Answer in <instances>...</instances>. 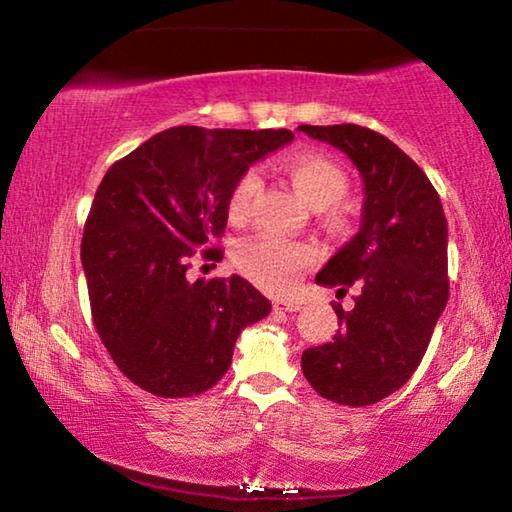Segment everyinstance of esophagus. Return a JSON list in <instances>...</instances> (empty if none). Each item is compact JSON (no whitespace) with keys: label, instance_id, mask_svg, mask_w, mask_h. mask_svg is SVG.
I'll return each mask as SVG.
<instances>
[{"label":"esophagus","instance_id":"34e87169","mask_svg":"<svg viewBox=\"0 0 512 512\" xmlns=\"http://www.w3.org/2000/svg\"><path fill=\"white\" fill-rule=\"evenodd\" d=\"M300 302L298 300H280L277 298L275 302H273V309L275 311H300Z\"/></svg>","mask_w":512,"mask_h":512}]
</instances>
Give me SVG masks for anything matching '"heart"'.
<instances>
[{
  "mask_svg": "<svg viewBox=\"0 0 512 512\" xmlns=\"http://www.w3.org/2000/svg\"><path fill=\"white\" fill-rule=\"evenodd\" d=\"M284 173L298 196L314 210H325L339 203L348 192V178L339 164L316 153H296L284 162ZM259 192L257 169H246L237 178L228 198L232 219H244L255 194ZM334 223L339 221L334 216ZM316 253L307 244L282 239L277 235H259L246 241L237 253V264L250 282L271 293L289 291L302 273L314 264Z\"/></svg>",
  "mask_w": 512,
  "mask_h": 512,
  "instance_id": "obj_1",
  "label": "heart"
}]
</instances>
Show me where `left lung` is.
Here are the masks:
<instances>
[{
  "mask_svg": "<svg viewBox=\"0 0 512 512\" xmlns=\"http://www.w3.org/2000/svg\"><path fill=\"white\" fill-rule=\"evenodd\" d=\"M343 151L363 180L361 228L316 275L359 289L334 339L302 352V372L329 402L368 406L411 379L447 305V219L424 171L388 137L357 124L298 126Z\"/></svg>",
  "mask_w": 512,
  "mask_h": 512,
  "instance_id": "obj_1",
  "label": "left lung"
}]
</instances>
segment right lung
<instances>
[{"mask_svg":"<svg viewBox=\"0 0 512 512\" xmlns=\"http://www.w3.org/2000/svg\"><path fill=\"white\" fill-rule=\"evenodd\" d=\"M287 128L176 126L106 171L81 241L94 327L112 361L144 391L192 397L232 363L241 329L271 302L244 277L192 282V257L219 259L228 198L250 164L289 144Z\"/></svg>","mask_w":512,"mask_h":512,"instance_id":"obj_1","label":"right lung"}]
</instances>
